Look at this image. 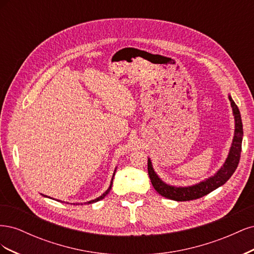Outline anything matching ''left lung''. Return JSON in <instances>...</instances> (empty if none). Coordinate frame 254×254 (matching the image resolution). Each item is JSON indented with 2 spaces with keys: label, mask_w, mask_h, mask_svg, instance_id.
Returning a JSON list of instances; mask_svg holds the SVG:
<instances>
[{
  "label": "left lung",
  "mask_w": 254,
  "mask_h": 254,
  "mask_svg": "<svg viewBox=\"0 0 254 254\" xmlns=\"http://www.w3.org/2000/svg\"><path fill=\"white\" fill-rule=\"evenodd\" d=\"M229 101L231 103L232 112L235 122V129H234V135L231 147H230L228 157L226 161L222 164L219 170L215 173L213 176L209 177L200 182H198L193 186L188 187H175L171 184L165 183L160 177L157 175L152 167V163L150 158H148V175L151 181L152 187L158 193L165 198L172 199L176 201H189L198 199L206 194L211 193L214 190L218 189L219 187L224 186V184L230 179V177L233 175L235 170L237 168L238 162H240L241 152H242V142H243V123L241 118V112L238 110L237 106L235 105L234 101L232 99L231 95L229 94Z\"/></svg>",
  "instance_id": "8db88e82"
}]
</instances>
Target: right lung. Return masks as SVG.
<instances>
[{"label":"right lung","instance_id":"obj_1","mask_svg":"<svg viewBox=\"0 0 254 254\" xmlns=\"http://www.w3.org/2000/svg\"><path fill=\"white\" fill-rule=\"evenodd\" d=\"M115 171H117V167H115V170H114V173H113V176H112V179H111V182H110V186H109V188L107 189V190L105 191V193H103L101 196L99 197H97V198H95V199H93V200H90V201H87V202H83V204H91V203H94V202H97V201H99V200H102V199H104L105 197H106V195L107 194H109V191H110V190H111V187H112V183H113V177H114V175H115ZM42 196H44V197H48V196H45V195H43V194H41ZM49 198H51V197H49ZM51 199H53V198H51ZM58 201H61V200H58ZM61 202H64V201H61ZM66 203H68V202H66ZM73 204H75V203H73ZM76 204H80V203H76ZM82 204V203H81Z\"/></svg>","mask_w":254,"mask_h":254}]
</instances>
